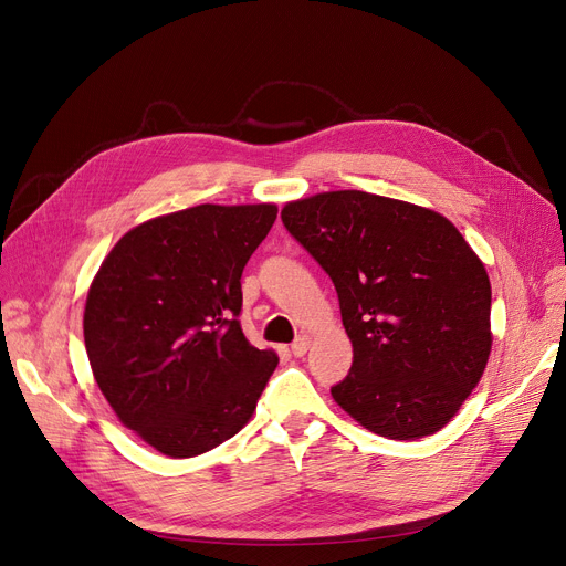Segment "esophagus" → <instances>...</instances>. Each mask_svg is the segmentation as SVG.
I'll return each instance as SVG.
<instances>
[{"mask_svg": "<svg viewBox=\"0 0 566 566\" xmlns=\"http://www.w3.org/2000/svg\"><path fill=\"white\" fill-rule=\"evenodd\" d=\"M307 349H310V335H305V333L298 335L296 339L291 342V354H293V356L301 358V356L307 354Z\"/></svg>", "mask_w": 566, "mask_h": 566, "instance_id": "esophagus-1", "label": "esophagus"}]
</instances>
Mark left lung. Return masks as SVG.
Returning a JSON list of instances; mask_svg holds the SVG:
<instances>
[{
  "label": "left lung",
  "instance_id": "left-lung-1",
  "mask_svg": "<svg viewBox=\"0 0 566 566\" xmlns=\"http://www.w3.org/2000/svg\"><path fill=\"white\" fill-rule=\"evenodd\" d=\"M335 284L354 363L331 388L363 428L388 439L434 434L458 413L490 356V280L434 210L358 189L282 210Z\"/></svg>",
  "mask_w": 566,
  "mask_h": 566
}]
</instances>
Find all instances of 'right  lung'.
Wrapping results in <instances>:
<instances>
[{"instance_id": "obj_1", "label": "right lung", "mask_w": 566, "mask_h": 566, "mask_svg": "<svg viewBox=\"0 0 566 566\" xmlns=\"http://www.w3.org/2000/svg\"><path fill=\"white\" fill-rule=\"evenodd\" d=\"M277 208L203 203L117 240L83 316L96 384L117 419L168 458L201 455L252 419L277 367L240 328L242 268Z\"/></svg>"}]
</instances>
